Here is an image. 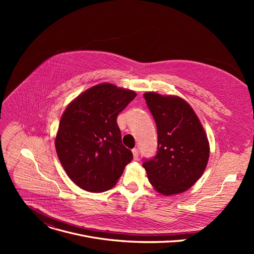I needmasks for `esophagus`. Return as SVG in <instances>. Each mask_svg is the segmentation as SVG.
Wrapping results in <instances>:
<instances>
[{"instance_id":"obj_1","label":"esophagus","mask_w":254,"mask_h":254,"mask_svg":"<svg viewBox=\"0 0 254 254\" xmlns=\"http://www.w3.org/2000/svg\"><path fill=\"white\" fill-rule=\"evenodd\" d=\"M132 155H133V159L137 160L138 159V150L137 149H132Z\"/></svg>"}]
</instances>
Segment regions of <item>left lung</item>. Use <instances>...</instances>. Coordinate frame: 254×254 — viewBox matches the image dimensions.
<instances>
[{"label": "left lung", "mask_w": 254, "mask_h": 254, "mask_svg": "<svg viewBox=\"0 0 254 254\" xmlns=\"http://www.w3.org/2000/svg\"><path fill=\"white\" fill-rule=\"evenodd\" d=\"M157 125V155L142 167L157 192L170 196L191 188L204 173L209 159L205 130L190 104L179 96L143 94Z\"/></svg>", "instance_id": "obj_1"}]
</instances>
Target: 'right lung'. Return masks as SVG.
<instances>
[{"mask_svg":"<svg viewBox=\"0 0 254 254\" xmlns=\"http://www.w3.org/2000/svg\"><path fill=\"white\" fill-rule=\"evenodd\" d=\"M135 96L132 90L101 83L78 95L63 113L55 148L66 174L81 189L99 193L113 188L132 160L117 118Z\"/></svg>","mask_w":254,"mask_h":254,"instance_id":"right-lung-1","label":"right lung"}]
</instances>
